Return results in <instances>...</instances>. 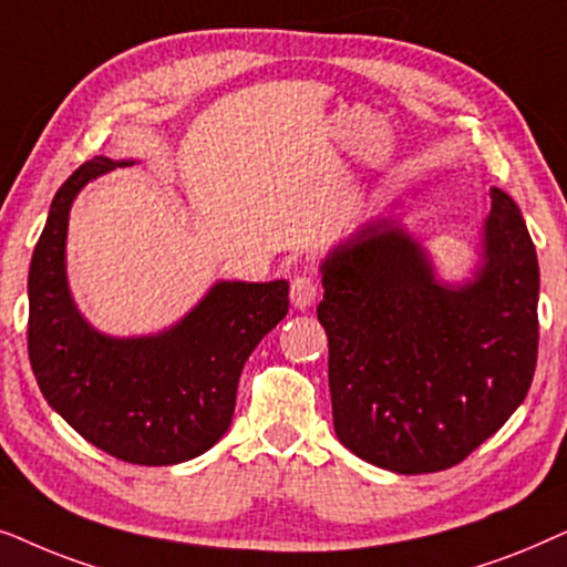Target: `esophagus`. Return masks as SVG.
I'll return each mask as SVG.
<instances>
[{
  "label": "esophagus",
  "instance_id": "obj_1",
  "mask_svg": "<svg viewBox=\"0 0 567 567\" xmlns=\"http://www.w3.org/2000/svg\"><path fill=\"white\" fill-rule=\"evenodd\" d=\"M319 290H321L319 277L311 275V271H303V275H298L296 279H292V288H290L292 306L296 308L313 306V300L319 298Z\"/></svg>",
  "mask_w": 567,
  "mask_h": 567
}]
</instances>
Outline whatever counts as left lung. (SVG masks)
<instances>
[{
    "label": "left lung",
    "instance_id": "8db88e82",
    "mask_svg": "<svg viewBox=\"0 0 567 567\" xmlns=\"http://www.w3.org/2000/svg\"><path fill=\"white\" fill-rule=\"evenodd\" d=\"M485 267L446 288L394 223L323 261L316 308L329 337L337 437L396 474L456 466L516 412L539 347V264L524 217L489 192Z\"/></svg>",
    "mask_w": 567,
    "mask_h": 567
}]
</instances>
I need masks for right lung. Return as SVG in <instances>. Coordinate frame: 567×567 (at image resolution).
<instances>
[{
  "mask_svg": "<svg viewBox=\"0 0 567 567\" xmlns=\"http://www.w3.org/2000/svg\"><path fill=\"white\" fill-rule=\"evenodd\" d=\"M109 157L82 163L51 202L28 275V354L47 402L105 454L168 466L205 454L230 427L244 362L288 313L290 285L217 282L178 327L157 337L97 334L64 275L72 199Z\"/></svg>",
  "mask_w": 567,
  "mask_h": 567,
  "instance_id": "obj_1",
  "label": "right lung"
}]
</instances>
